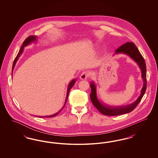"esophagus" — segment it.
I'll return each mask as SVG.
<instances>
[{"label": "esophagus", "mask_w": 158, "mask_h": 158, "mask_svg": "<svg viewBox=\"0 0 158 158\" xmlns=\"http://www.w3.org/2000/svg\"><path fill=\"white\" fill-rule=\"evenodd\" d=\"M89 73L88 72H83L82 73V74L80 76V79L81 80H84L86 79L89 76Z\"/></svg>", "instance_id": "obj_1"}]
</instances>
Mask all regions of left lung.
<instances>
[{"label": "left lung", "instance_id": "obj_1", "mask_svg": "<svg viewBox=\"0 0 158 158\" xmlns=\"http://www.w3.org/2000/svg\"><path fill=\"white\" fill-rule=\"evenodd\" d=\"M115 54H124L128 56L134 61H135L137 64L139 65L142 72V77L143 79V85L142 89L141 90V94L139 98L133 103L123 106H117V107H110L108 106L102 104L98 99L97 95V87L94 82L90 83L91 93L90 98L93 105H94L98 111L102 114L105 115L115 116L121 114H124L127 113L131 112L139 103L140 102L142 98L146 92V66L143 56L135 47V44L133 43L128 42L119 48H118L115 52Z\"/></svg>", "mask_w": 158, "mask_h": 158}]
</instances>
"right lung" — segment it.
<instances>
[{
  "label": "right lung",
  "instance_id": "obj_1",
  "mask_svg": "<svg viewBox=\"0 0 158 158\" xmlns=\"http://www.w3.org/2000/svg\"><path fill=\"white\" fill-rule=\"evenodd\" d=\"M37 37H36L35 35H31V36L28 37L24 41V42L23 43V45H22V47H21V48L20 50L19 51V52L18 53V54H17V56H16V58H15V60H14V61L13 66H12V72H13V70H14V67H15V64H16V63L17 61H18V60L19 59V57L21 56V54H22V53H23V48H24L25 47H26V46H28V45H30L31 43H32L37 42ZM75 79H73L72 81H71L70 82V83H69L68 90H67V95H66V99H65V102H64V104L63 105V106L62 107V108L60 110V111H59V112H57V113H56V114H53L52 115H50V116H47L46 117H54V116L57 115L59 113H60V111L63 109L64 106L65 105H66V102H67V100H68V96H69V91H70V90L71 89V88L73 87V86L75 85Z\"/></svg>",
  "mask_w": 158,
  "mask_h": 158
}]
</instances>
